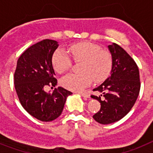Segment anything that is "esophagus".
I'll return each instance as SVG.
<instances>
[{
  "instance_id": "1",
  "label": "esophagus",
  "mask_w": 153,
  "mask_h": 153,
  "mask_svg": "<svg viewBox=\"0 0 153 153\" xmlns=\"http://www.w3.org/2000/svg\"><path fill=\"white\" fill-rule=\"evenodd\" d=\"M79 94L81 95V96H83V97H85V98H89V95H88V93H86V92H79Z\"/></svg>"
}]
</instances>
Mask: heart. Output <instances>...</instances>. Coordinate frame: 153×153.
<instances>
[{"label":"heart","instance_id":"b5f03b06","mask_svg":"<svg viewBox=\"0 0 153 153\" xmlns=\"http://www.w3.org/2000/svg\"><path fill=\"white\" fill-rule=\"evenodd\" d=\"M68 52L75 61H82L81 74H66L61 79L65 88L71 91H82L89 86L95 80L102 82L110 75L113 67L112 56L110 52L89 42L75 43L68 47ZM52 65L57 72L64 73L71 68L72 61L62 49L55 51L52 57Z\"/></svg>","mask_w":153,"mask_h":153}]
</instances>
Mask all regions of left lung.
<instances>
[{
    "mask_svg": "<svg viewBox=\"0 0 153 153\" xmlns=\"http://www.w3.org/2000/svg\"><path fill=\"white\" fill-rule=\"evenodd\" d=\"M108 50L113 59L110 76L93 89L100 96H91L100 102V110L92 117L102 124H112L127 115L137 100L141 86L138 68L130 55L114 43L109 45Z\"/></svg>",
    "mask_w": 153,
    "mask_h": 153,
    "instance_id": "8db88e82",
    "label": "left lung"
}]
</instances>
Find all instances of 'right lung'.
Masks as SVG:
<instances>
[{
	"label": "right lung",
	"mask_w": 153,
	"mask_h": 153,
	"mask_svg": "<svg viewBox=\"0 0 153 153\" xmlns=\"http://www.w3.org/2000/svg\"><path fill=\"white\" fill-rule=\"evenodd\" d=\"M58 42L43 39L24 51L17 61L14 75L16 93L23 108L41 121H52L61 114L68 96L72 92L62 87L51 92L47 85L57 84L52 57Z\"/></svg>",
	"instance_id": "add662e5"
}]
</instances>
